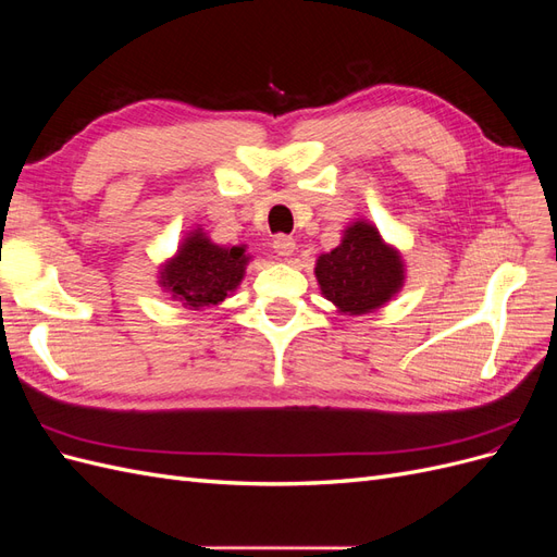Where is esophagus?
<instances>
[{"mask_svg": "<svg viewBox=\"0 0 557 557\" xmlns=\"http://www.w3.org/2000/svg\"><path fill=\"white\" fill-rule=\"evenodd\" d=\"M295 248H297L295 239L293 237H285V234H278V237L274 239V250L278 252L281 258H290L293 252H295Z\"/></svg>", "mask_w": 557, "mask_h": 557, "instance_id": "obj_1", "label": "esophagus"}]
</instances>
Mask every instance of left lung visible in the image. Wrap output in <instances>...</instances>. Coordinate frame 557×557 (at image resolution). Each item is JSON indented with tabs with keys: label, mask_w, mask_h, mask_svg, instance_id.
I'll use <instances>...</instances> for the list:
<instances>
[{
	"label": "left lung",
	"mask_w": 557,
	"mask_h": 557,
	"mask_svg": "<svg viewBox=\"0 0 557 557\" xmlns=\"http://www.w3.org/2000/svg\"><path fill=\"white\" fill-rule=\"evenodd\" d=\"M313 274L320 295L332 301L336 313L364 315L401 293L407 262L372 221L358 218L342 232L339 246L320 252Z\"/></svg>",
	"instance_id": "obj_1"
}]
</instances>
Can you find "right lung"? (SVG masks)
<instances>
[{
    "instance_id": "right-lung-1",
    "label": "right lung",
    "mask_w": 557,
    "mask_h": 557,
    "mask_svg": "<svg viewBox=\"0 0 557 557\" xmlns=\"http://www.w3.org/2000/svg\"><path fill=\"white\" fill-rule=\"evenodd\" d=\"M250 260L246 244L221 246L199 225L158 267V285L185 309L207 311L237 293Z\"/></svg>"
}]
</instances>
